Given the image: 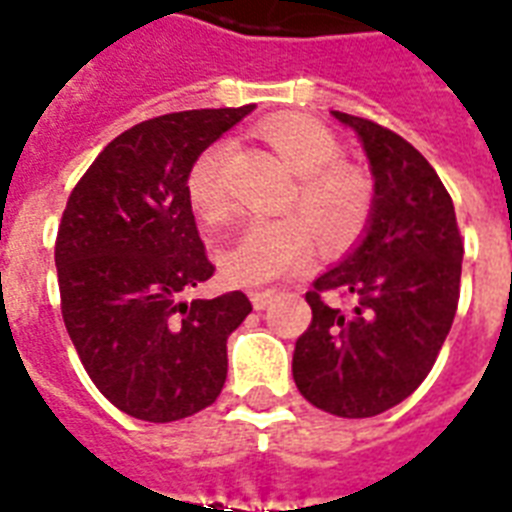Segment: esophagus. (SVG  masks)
<instances>
[{
  "label": "esophagus",
  "mask_w": 512,
  "mask_h": 512,
  "mask_svg": "<svg viewBox=\"0 0 512 512\" xmlns=\"http://www.w3.org/2000/svg\"><path fill=\"white\" fill-rule=\"evenodd\" d=\"M272 297H275L272 291H253L251 302H253V307H256V310H264V307L272 302Z\"/></svg>",
  "instance_id": "34e87169"
}]
</instances>
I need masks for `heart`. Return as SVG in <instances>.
Segmentation results:
<instances>
[{
	"instance_id": "b5f03b06",
	"label": "heart",
	"mask_w": 512,
	"mask_h": 512,
	"mask_svg": "<svg viewBox=\"0 0 512 512\" xmlns=\"http://www.w3.org/2000/svg\"><path fill=\"white\" fill-rule=\"evenodd\" d=\"M278 159L297 180L291 207L307 215L329 245L340 248L361 234L372 210L370 178L353 164L340 161L343 148L324 124L307 115H280L261 126ZM226 145H210L197 156L186 175V197L199 221L221 226L232 215L224 186ZM302 218H283L272 224H253L218 256L226 283L242 288L270 286L297 275L313 261L315 240Z\"/></svg>"
}]
</instances>
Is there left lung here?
<instances>
[{
    "instance_id": "1",
    "label": "left lung",
    "mask_w": 512,
    "mask_h": 512,
    "mask_svg": "<svg viewBox=\"0 0 512 512\" xmlns=\"http://www.w3.org/2000/svg\"><path fill=\"white\" fill-rule=\"evenodd\" d=\"M359 134L375 178L364 240L307 291L313 321L294 348L299 394L324 413L372 418L416 391L459 305L461 242L432 164L386 126L332 110ZM352 299L326 303V293Z\"/></svg>"
}]
</instances>
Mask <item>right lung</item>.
Here are the masks:
<instances>
[{
    "instance_id": "right-lung-1",
    "label": "right lung",
    "mask_w": 512,
    "mask_h": 512,
    "mask_svg": "<svg viewBox=\"0 0 512 512\" xmlns=\"http://www.w3.org/2000/svg\"><path fill=\"white\" fill-rule=\"evenodd\" d=\"M251 110L142 121L118 134L69 194L56 234L61 315L88 378L126 416L180 421L224 388L226 337L253 307L242 291L180 299L215 272L186 175Z\"/></svg>"
}]
</instances>
